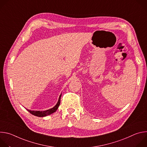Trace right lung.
I'll list each match as a JSON object with an SVG mask.
<instances>
[{
    "instance_id": "add662e5",
    "label": "right lung",
    "mask_w": 147,
    "mask_h": 147,
    "mask_svg": "<svg viewBox=\"0 0 147 147\" xmlns=\"http://www.w3.org/2000/svg\"><path fill=\"white\" fill-rule=\"evenodd\" d=\"M61 95H60V96H59V100H58V102H57V104L52 109H50L49 110L45 111H30V110H28V109H27V110L30 113H31L32 115H33L34 116H38V117H44V116H47L48 115H49L54 113L55 112H56V110L57 109L58 107H59L60 103Z\"/></svg>"
}]
</instances>
